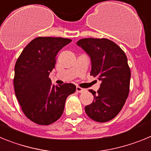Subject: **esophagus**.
<instances>
[{"label": "esophagus", "mask_w": 151, "mask_h": 151, "mask_svg": "<svg viewBox=\"0 0 151 151\" xmlns=\"http://www.w3.org/2000/svg\"><path fill=\"white\" fill-rule=\"evenodd\" d=\"M76 91L78 92V93H82V92L85 91V89L82 88L78 87V86H77V87H76Z\"/></svg>", "instance_id": "1"}]
</instances>
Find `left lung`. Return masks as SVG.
Listing matches in <instances>:
<instances>
[{"label": "left lung", "mask_w": 151, "mask_h": 151, "mask_svg": "<svg viewBox=\"0 0 151 151\" xmlns=\"http://www.w3.org/2000/svg\"><path fill=\"white\" fill-rule=\"evenodd\" d=\"M76 44L90 57L91 75L101 81L97 92L89 90L94 101L85 106V113L96 122L111 120L129 96L131 71L127 57L116 44L106 38H83Z\"/></svg>", "instance_id": "obj_1"}]
</instances>
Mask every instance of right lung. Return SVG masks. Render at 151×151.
I'll list each match as a JSON object with an SVG mask.
<instances>
[{
  "label": "right lung",
  "instance_id": "right-lung-1",
  "mask_svg": "<svg viewBox=\"0 0 151 151\" xmlns=\"http://www.w3.org/2000/svg\"><path fill=\"white\" fill-rule=\"evenodd\" d=\"M71 39L38 37L23 49L15 65L13 78L17 98L24 114L38 125H47L62 116L65 102L76 91L72 83L52 85L49 74L57 53Z\"/></svg>",
  "mask_w": 151,
  "mask_h": 151
}]
</instances>
